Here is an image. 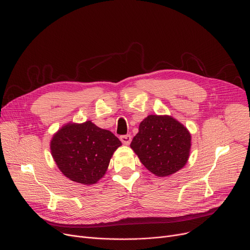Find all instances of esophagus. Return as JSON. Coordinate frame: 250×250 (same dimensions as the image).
I'll return each mask as SVG.
<instances>
[{
  "label": "esophagus",
  "mask_w": 250,
  "mask_h": 250,
  "mask_svg": "<svg viewBox=\"0 0 250 250\" xmlns=\"http://www.w3.org/2000/svg\"><path fill=\"white\" fill-rule=\"evenodd\" d=\"M121 141L123 142V144H125V145H129L130 141H132V137H130L129 135H125V136H121Z\"/></svg>",
  "instance_id": "obj_1"
}]
</instances>
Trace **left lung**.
Wrapping results in <instances>:
<instances>
[{
  "mask_svg": "<svg viewBox=\"0 0 250 250\" xmlns=\"http://www.w3.org/2000/svg\"><path fill=\"white\" fill-rule=\"evenodd\" d=\"M191 147L188 129L170 115L150 114L139 125L130 148L150 172L169 176L187 164Z\"/></svg>",
  "mask_w": 250,
  "mask_h": 250,
  "instance_id": "left-lung-1",
  "label": "left lung"
}]
</instances>
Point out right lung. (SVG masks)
<instances>
[{"label":"right lung","instance_id":"1","mask_svg":"<svg viewBox=\"0 0 250 250\" xmlns=\"http://www.w3.org/2000/svg\"><path fill=\"white\" fill-rule=\"evenodd\" d=\"M120 146L118 138L91 121L65 124L50 141L51 156L62 173L84 186L95 185L104 176Z\"/></svg>","mask_w":250,"mask_h":250}]
</instances>
